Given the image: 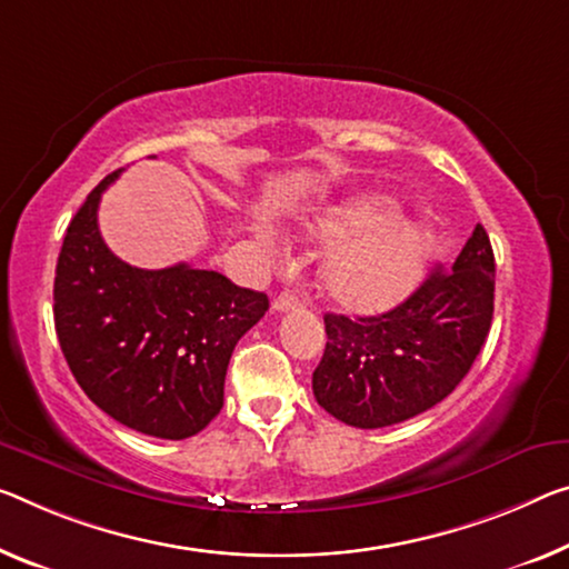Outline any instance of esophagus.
I'll return each mask as SVG.
<instances>
[{
	"label": "esophagus",
	"instance_id": "esophagus-1",
	"mask_svg": "<svg viewBox=\"0 0 569 569\" xmlns=\"http://www.w3.org/2000/svg\"><path fill=\"white\" fill-rule=\"evenodd\" d=\"M302 305V300H300V295L297 292H292V290H284L282 295L277 297L274 300V305L272 308L277 310V312H290V310H297Z\"/></svg>",
	"mask_w": 569,
	"mask_h": 569
}]
</instances>
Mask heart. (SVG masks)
Wrapping results in <instances>:
<instances>
[{"label":"heart","instance_id":"heart-1","mask_svg":"<svg viewBox=\"0 0 569 569\" xmlns=\"http://www.w3.org/2000/svg\"><path fill=\"white\" fill-rule=\"evenodd\" d=\"M315 239L338 243L322 261V292L353 315L383 312L415 290L432 249L430 223L395 216L391 200H343L308 223Z\"/></svg>","mask_w":569,"mask_h":569}]
</instances>
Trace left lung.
<instances>
[{"mask_svg":"<svg viewBox=\"0 0 569 569\" xmlns=\"http://www.w3.org/2000/svg\"><path fill=\"white\" fill-rule=\"evenodd\" d=\"M496 261L483 226L450 269L437 267L395 310L326 312V353L312 373L318 405L376 430L427 412L466 379L493 320Z\"/></svg>","mask_w":569,"mask_h":569,"instance_id":"obj_1","label":"left lung"}]
</instances>
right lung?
I'll return each instance as SVG.
<instances>
[{
    "label": "right lung",
    "mask_w": 569,
    "mask_h": 569,
    "mask_svg": "<svg viewBox=\"0 0 569 569\" xmlns=\"http://www.w3.org/2000/svg\"><path fill=\"white\" fill-rule=\"evenodd\" d=\"M119 172L91 190L66 231L52 287L56 333L96 407L142 435L186 440L221 412L233 348L269 300L186 261L139 269L111 254L99 200Z\"/></svg>",
    "instance_id": "add662e5"
}]
</instances>
